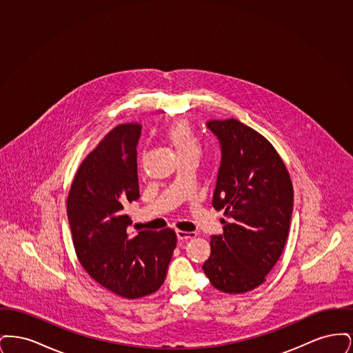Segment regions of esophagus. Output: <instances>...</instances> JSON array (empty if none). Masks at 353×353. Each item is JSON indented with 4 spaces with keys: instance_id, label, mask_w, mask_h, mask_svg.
<instances>
[{
    "instance_id": "34e87169",
    "label": "esophagus",
    "mask_w": 353,
    "mask_h": 353,
    "mask_svg": "<svg viewBox=\"0 0 353 353\" xmlns=\"http://www.w3.org/2000/svg\"><path fill=\"white\" fill-rule=\"evenodd\" d=\"M176 235H177V239L179 241H186V239H192V238H196V233H193V232H183V230H177L176 232Z\"/></svg>"
}]
</instances>
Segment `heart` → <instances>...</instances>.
Returning a JSON list of instances; mask_svg holds the SVG:
<instances>
[{"label":"heart","mask_w":353,"mask_h":353,"mask_svg":"<svg viewBox=\"0 0 353 353\" xmlns=\"http://www.w3.org/2000/svg\"><path fill=\"white\" fill-rule=\"evenodd\" d=\"M167 137L176 150L179 159L185 156H197L201 152V143L189 123L181 121L172 125L167 131Z\"/></svg>","instance_id":"obj_1"}]
</instances>
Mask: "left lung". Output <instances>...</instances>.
<instances>
[{"instance_id":"obj_1","label":"left lung","mask_w":353,"mask_h":353,"mask_svg":"<svg viewBox=\"0 0 353 353\" xmlns=\"http://www.w3.org/2000/svg\"><path fill=\"white\" fill-rule=\"evenodd\" d=\"M221 145L212 205L223 210V233L210 236L202 270L226 294H243L266 281L283 252L294 190L285 163L269 140L235 120H210Z\"/></svg>"}]
</instances>
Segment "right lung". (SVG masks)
Masks as SVG:
<instances>
[{
  "label": "right lung",
  "mask_w": 353,
  "mask_h": 353,
  "mask_svg": "<svg viewBox=\"0 0 353 353\" xmlns=\"http://www.w3.org/2000/svg\"><path fill=\"white\" fill-rule=\"evenodd\" d=\"M141 125H117L78 169L68 197L72 243L84 270L127 299L157 291L165 281L177 236L172 229L130 233L128 203L139 194L137 143Z\"/></svg>",
  "instance_id": "1"
}]
</instances>
